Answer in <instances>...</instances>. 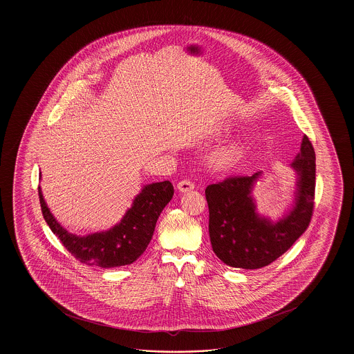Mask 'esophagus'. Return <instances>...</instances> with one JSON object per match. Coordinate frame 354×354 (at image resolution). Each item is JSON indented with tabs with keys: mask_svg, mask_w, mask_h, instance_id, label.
Masks as SVG:
<instances>
[{
	"mask_svg": "<svg viewBox=\"0 0 354 354\" xmlns=\"http://www.w3.org/2000/svg\"><path fill=\"white\" fill-rule=\"evenodd\" d=\"M195 188V185L189 180V179H183V180H180L179 183H178V189L180 191V192H189V191H192Z\"/></svg>",
	"mask_w": 354,
	"mask_h": 354,
	"instance_id": "1",
	"label": "esophagus"
}]
</instances>
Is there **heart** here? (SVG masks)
Segmentation results:
<instances>
[{
  "instance_id": "heart-1",
  "label": "heart",
  "mask_w": 354,
  "mask_h": 354,
  "mask_svg": "<svg viewBox=\"0 0 354 354\" xmlns=\"http://www.w3.org/2000/svg\"><path fill=\"white\" fill-rule=\"evenodd\" d=\"M243 158V153L239 149H224L218 152L212 158V165L215 169H221V171H228V169H235L236 166L240 163Z\"/></svg>"
}]
</instances>
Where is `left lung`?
<instances>
[{"label":"left lung","instance_id":"obj_1","mask_svg":"<svg viewBox=\"0 0 354 354\" xmlns=\"http://www.w3.org/2000/svg\"><path fill=\"white\" fill-rule=\"evenodd\" d=\"M292 167L299 174L293 209L277 223L260 218L251 198L252 176L231 175L205 188L212 250L223 263L243 270H257L279 259L309 227L315 208L316 153L304 135L300 153Z\"/></svg>","mask_w":354,"mask_h":354}]
</instances>
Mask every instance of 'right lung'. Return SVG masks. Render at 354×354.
<instances>
[{
  "mask_svg": "<svg viewBox=\"0 0 354 354\" xmlns=\"http://www.w3.org/2000/svg\"><path fill=\"white\" fill-rule=\"evenodd\" d=\"M38 195L44 219L68 252L86 266L111 268L131 264L146 251L156 220L172 199L174 187L169 180L146 185L119 224L106 232L84 237L68 234L53 218L39 187Z\"/></svg>",
  "mask_w": 354,
  "mask_h": 354,
  "instance_id": "1",
  "label": "right lung"
}]
</instances>
